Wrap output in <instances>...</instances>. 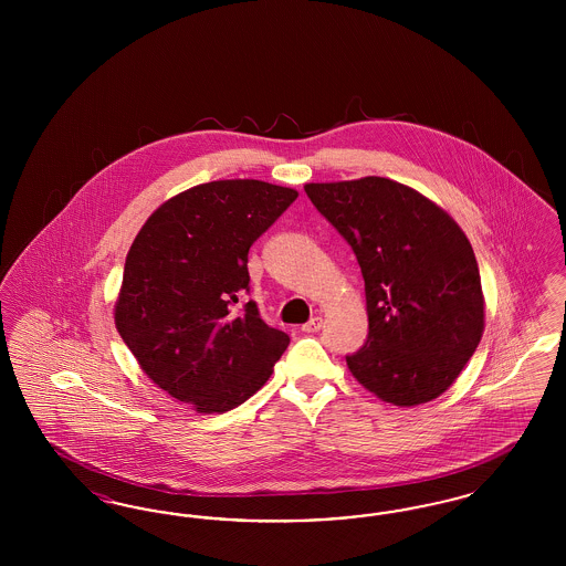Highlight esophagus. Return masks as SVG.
Returning a JSON list of instances; mask_svg holds the SVG:
<instances>
[{
  "label": "esophagus",
  "mask_w": 566,
  "mask_h": 566,
  "mask_svg": "<svg viewBox=\"0 0 566 566\" xmlns=\"http://www.w3.org/2000/svg\"><path fill=\"white\" fill-rule=\"evenodd\" d=\"M321 328H323V318H321V316H314L310 323H305L301 326L303 333H318Z\"/></svg>",
  "instance_id": "obj_1"
}]
</instances>
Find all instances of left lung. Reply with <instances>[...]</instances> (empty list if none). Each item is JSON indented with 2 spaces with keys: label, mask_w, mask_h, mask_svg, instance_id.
Masks as SVG:
<instances>
[{
  "label": "left lung",
  "mask_w": 566,
  "mask_h": 566,
  "mask_svg": "<svg viewBox=\"0 0 566 566\" xmlns=\"http://www.w3.org/2000/svg\"><path fill=\"white\" fill-rule=\"evenodd\" d=\"M350 243L365 280L369 335L346 363L381 401L429 403L464 369L484 333L473 248L431 199L388 178L305 185Z\"/></svg>",
  "instance_id": "left-lung-1"
}]
</instances>
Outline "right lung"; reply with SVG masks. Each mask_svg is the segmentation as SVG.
<instances>
[{
  "mask_svg": "<svg viewBox=\"0 0 566 566\" xmlns=\"http://www.w3.org/2000/svg\"><path fill=\"white\" fill-rule=\"evenodd\" d=\"M298 192L261 180H216L167 199L129 248L114 323L139 367L199 413L248 401L291 337L261 318L248 250Z\"/></svg>",
  "mask_w": 566,
  "mask_h": 566,
  "instance_id": "right-lung-1",
  "label": "right lung"
}]
</instances>
